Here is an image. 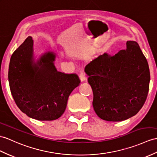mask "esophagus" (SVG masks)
<instances>
[{
  "label": "esophagus",
  "instance_id": "1",
  "mask_svg": "<svg viewBox=\"0 0 157 157\" xmlns=\"http://www.w3.org/2000/svg\"><path fill=\"white\" fill-rule=\"evenodd\" d=\"M79 78L81 79V81H84L86 80V74L84 71H81V72H80L79 75Z\"/></svg>",
  "mask_w": 157,
  "mask_h": 157
}]
</instances>
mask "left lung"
Instances as JSON below:
<instances>
[{
    "instance_id": "1",
    "label": "left lung",
    "mask_w": 157,
    "mask_h": 157,
    "mask_svg": "<svg viewBox=\"0 0 157 157\" xmlns=\"http://www.w3.org/2000/svg\"><path fill=\"white\" fill-rule=\"evenodd\" d=\"M93 92L95 113L107 121H122L143 107L149 90L150 71L137 43L127 42V49L99 55L85 67Z\"/></svg>"
}]
</instances>
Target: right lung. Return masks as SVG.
Returning a JSON list of instances; mask_svg holds the SVG:
<instances>
[{"label": "right lung", "mask_w": 157, "mask_h": 157, "mask_svg": "<svg viewBox=\"0 0 157 157\" xmlns=\"http://www.w3.org/2000/svg\"><path fill=\"white\" fill-rule=\"evenodd\" d=\"M33 40L29 36L11 56L9 81L18 107L39 121L59 118L66 109L68 97L79 85L78 76L57 71L55 56L48 52L33 62Z\"/></svg>", "instance_id": "right-lung-1"}]
</instances>
